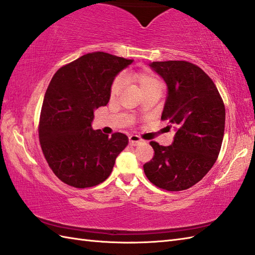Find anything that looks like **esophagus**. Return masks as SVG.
Instances as JSON below:
<instances>
[{"label":"esophagus","mask_w":255,"mask_h":255,"mask_svg":"<svg viewBox=\"0 0 255 255\" xmlns=\"http://www.w3.org/2000/svg\"><path fill=\"white\" fill-rule=\"evenodd\" d=\"M128 140H129V144L133 145V146H136V145H138V144L143 142V139L139 138L137 135H132V136H129Z\"/></svg>","instance_id":"obj_1"}]
</instances>
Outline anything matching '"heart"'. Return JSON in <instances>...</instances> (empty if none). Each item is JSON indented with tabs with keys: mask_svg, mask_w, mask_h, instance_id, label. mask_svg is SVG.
<instances>
[{
	"mask_svg": "<svg viewBox=\"0 0 255 255\" xmlns=\"http://www.w3.org/2000/svg\"><path fill=\"white\" fill-rule=\"evenodd\" d=\"M131 78H133L134 81H136L139 85L140 89H142L143 94H148L151 92H155V90L158 89H162V84L159 81L156 75L151 74V73H136V74L131 75ZM124 76L120 75L115 78V81L112 82L111 87H110V96L113 98L120 93V90L124 86Z\"/></svg>",
	"mask_w": 255,
	"mask_h": 255,
	"instance_id": "b5f03b06",
	"label": "heart"
}]
</instances>
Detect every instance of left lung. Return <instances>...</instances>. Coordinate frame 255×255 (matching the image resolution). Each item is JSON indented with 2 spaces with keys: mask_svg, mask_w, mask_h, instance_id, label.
Returning a JSON list of instances; mask_svg holds the SVG:
<instances>
[{
  "mask_svg": "<svg viewBox=\"0 0 255 255\" xmlns=\"http://www.w3.org/2000/svg\"><path fill=\"white\" fill-rule=\"evenodd\" d=\"M149 66L168 86L161 120L177 128L173 142H150L154 157L143 166L152 184L183 191L211 170L219 155L225 131V105L216 85L201 67L186 61L152 62Z\"/></svg>",
  "mask_w": 255,
  "mask_h": 255,
  "instance_id": "8db88e82",
  "label": "left lung"
}]
</instances>
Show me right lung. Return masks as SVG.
<instances>
[{
  "label": "right lung",
  "mask_w": 255,
  "mask_h": 255,
  "mask_svg": "<svg viewBox=\"0 0 255 255\" xmlns=\"http://www.w3.org/2000/svg\"><path fill=\"white\" fill-rule=\"evenodd\" d=\"M106 52L87 53L60 67L44 95L39 142L43 156L62 182L77 189L92 188L109 177L128 138L94 131V111L110 99L119 72L131 64Z\"/></svg>",
  "instance_id": "1"
}]
</instances>
